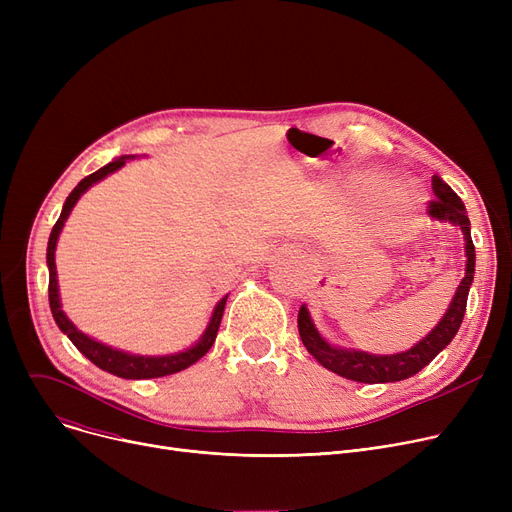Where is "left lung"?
I'll use <instances>...</instances> for the list:
<instances>
[{"label":"left lung","mask_w":512,"mask_h":512,"mask_svg":"<svg viewBox=\"0 0 512 512\" xmlns=\"http://www.w3.org/2000/svg\"><path fill=\"white\" fill-rule=\"evenodd\" d=\"M432 188H434L436 201H432V205H429V211H432L434 218L442 222L461 226L465 234V255H467L465 278L459 284V288H456L448 311L444 313V317L438 321V326L432 332L405 353L369 355L363 351H348V348L332 346L330 342L321 338V334L313 326L307 307L303 305L299 309V334L305 348L317 359V363L342 375L346 380L361 382V384H386V382L407 380L417 371H421L425 365L432 363L440 355L442 348H446L452 342V338L456 336V332H459L463 324L469 288L475 274V247L471 240V222L467 218V211L461 197L456 195L440 176L432 178Z\"/></svg>","instance_id":"1"}]
</instances>
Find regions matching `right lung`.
<instances>
[{
  "instance_id": "obj_1",
  "label": "right lung",
  "mask_w": 512,
  "mask_h": 512,
  "mask_svg": "<svg viewBox=\"0 0 512 512\" xmlns=\"http://www.w3.org/2000/svg\"><path fill=\"white\" fill-rule=\"evenodd\" d=\"M130 157L128 155H122L118 157L116 161H112V164L103 166L101 170L89 174L87 178L80 180L74 191L68 195L64 207H62V213L60 218L56 222V226H53L51 234H49V242H47V267H49V307H51V313H53V319H56L58 328L70 338V342L78 348L80 353H83L91 363H95L99 369L112 373V375H118V378H124V380H149V378H164V375H170V373H178L186 367H191L193 363H197L209 348L211 344L215 342V336H218V330H220V321H222V315H224V307H226V299L224 297L218 305H215L213 313H211V319H209V326L207 330L203 332V336L199 338L197 344H193L191 348H186V351L182 353H176V355H166V357H141V355H130V353H124V351H118V348H112L107 344H101L93 338H89L87 334L80 332L72 321L66 317V313L62 311V303H60V292H58V272H56V245H58V236L64 228V222L68 220V215L72 211V207L76 205V201L80 199V195H83L89 186H93L95 182L103 180L107 174H112L116 170H120L126 161Z\"/></svg>"
}]
</instances>
